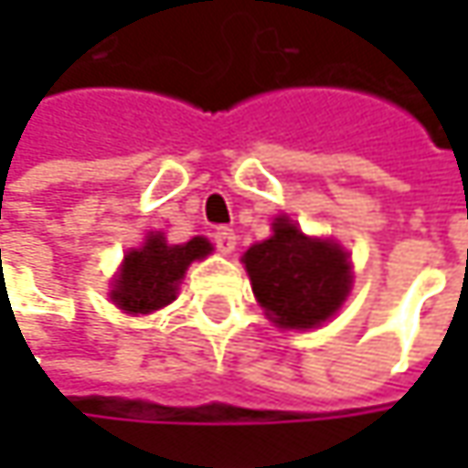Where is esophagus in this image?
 Here are the masks:
<instances>
[{
    "instance_id": "1",
    "label": "esophagus",
    "mask_w": 468,
    "mask_h": 468,
    "mask_svg": "<svg viewBox=\"0 0 468 468\" xmlns=\"http://www.w3.org/2000/svg\"><path fill=\"white\" fill-rule=\"evenodd\" d=\"M213 244H216L221 252H231V250L237 247V234H234V229L218 226V229L213 231Z\"/></svg>"
}]
</instances>
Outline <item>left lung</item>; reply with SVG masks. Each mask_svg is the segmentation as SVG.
I'll use <instances>...</instances> for the list:
<instances>
[{
  "label": "left lung",
  "mask_w": 468,
  "mask_h": 468,
  "mask_svg": "<svg viewBox=\"0 0 468 468\" xmlns=\"http://www.w3.org/2000/svg\"><path fill=\"white\" fill-rule=\"evenodd\" d=\"M252 292L281 328H314L328 320L351 286L346 252L310 239L286 216L273 221V237L244 252Z\"/></svg>",
  "instance_id": "obj_1"
}]
</instances>
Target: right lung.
<instances>
[{
    "label": "right lung",
    "mask_w": 468,
    "mask_h": 468,
    "mask_svg": "<svg viewBox=\"0 0 468 468\" xmlns=\"http://www.w3.org/2000/svg\"><path fill=\"white\" fill-rule=\"evenodd\" d=\"M213 247L203 237L187 244H166L161 234H151L140 250L124 255L122 273L114 281L112 299L127 313L148 314L176 299V283L192 261L206 258Z\"/></svg>",
    "instance_id": "right-lung-1"
}]
</instances>
